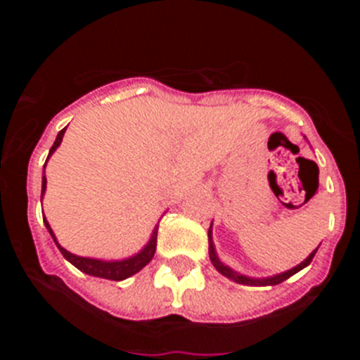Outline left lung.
<instances>
[{
	"label": "left lung",
	"instance_id": "left-lung-1",
	"mask_svg": "<svg viewBox=\"0 0 360 360\" xmlns=\"http://www.w3.org/2000/svg\"><path fill=\"white\" fill-rule=\"evenodd\" d=\"M317 249L314 250V252L310 254V256L304 259L301 265L294 266L292 270H287V272H283V274H278V276H272V278H265V279H252V278H247V276H241V274H236L234 270H231L229 266H225L224 263L219 262L218 257H216V252H214V247H212V240H211V229H209V256H211V262L212 265H214V269L218 270V272H221V274L225 276V278L232 279V281L240 283V285H250V287H266V285H279V283L287 281L290 276H294L295 272H299L301 269H304V266H308L311 263V259H314V256H316Z\"/></svg>",
	"mask_w": 360,
	"mask_h": 360
}]
</instances>
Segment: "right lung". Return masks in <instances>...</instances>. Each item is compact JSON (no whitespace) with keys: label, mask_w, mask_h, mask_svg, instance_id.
<instances>
[{"label":"right lung","mask_w":360,"mask_h":360,"mask_svg":"<svg viewBox=\"0 0 360 360\" xmlns=\"http://www.w3.org/2000/svg\"><path fill=\"white\" fill-rule=\"evenodd\" d=\"M65 131H66V128L59 131L56 142H53V146L50 148L49 157L52 155L53 151H56L57 146L61 144ZM46 160H49V158H46ZM44 189H46V178L43 176V189H41V195L44 193ZM43 219H44V216H43ZM44 225H46L49 232L52 234L53 241H56V245H57V249L61 250L63 256H65L73 266H77V269L81 270V272H84V274L97 276V278L110 279V281H122V279H126V278H129V276L136 274L139 270H142L146 265H148L149 262H151L153 256H155V250H157L158 227H155L151 240H149V243L146 245L144 250H141V252L136 254V256L128 257V259H122V262H101V259H91V257H81V256H75V254H70L68 250L63 249L61 245L57 243L56 236H53L52 229H50V225H49V221H46V219H44Z\"/></svg>","instance_id":"add662e5"}]
</instances>
